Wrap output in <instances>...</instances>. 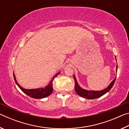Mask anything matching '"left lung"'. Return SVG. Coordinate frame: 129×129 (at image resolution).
Listing matches in <instances>:
<instances>
[{
    "label": "left lung",
    "instance_id": "1",
    "mask_svg": "<svg viewBox=\"0 0 129 129\" xmlns=\"http://www.w3.org/2000/svg\"><path fill=\"white\" fill-rule=\"evenodd\" d=\"M115 58H116V57H115ZM116 71H117V65L116 67ZM73 78H74V80H75V91L76 93H77L78 95L81 96V97H84L87 99L91 100V99H97V98L101 97V96L104 95L105 94H106L107 92H108V91L112 89L113 86L114 85L116 77H115V78L113 80V81L110 83V85H109L107 87L106 89H105L104 90H101V91L85 90V89L81 88L79 85H78V82L76 79L75 75H73Z\"/></svg>",
    "mask_w": 129,
    "mask_h": 129
}]
</instances>
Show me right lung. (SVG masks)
<instances>
[{"mask_svg": "<svg viewBox=\"0 0 129 129\" xmlns=\"http://www.w3.org/2000/svg\"><path fill=\"white\" fill-rule=\"evenodd\" d=\"M60 72H58L56 73L55 75H54L53 78H52V80L50 81L49 84L47 86H45V88H39V89H26L21 87L20 85H19L18 83H17L16 77H15V76L14 73V78L15 80V81L16 82V84L17 86H19V88H20L21 90H22L24 93L28 95L29 97L34 98V99H43V98H45L46 97H48L49 95L51 94V93L53 91V87H52V82H53V80L54 78H55L56 76H57L59 75Z\"/></svg>", "mask_w": 129, "mask_h": 129, "instance_id": "1", "label": "right lung"}]
</instances>
